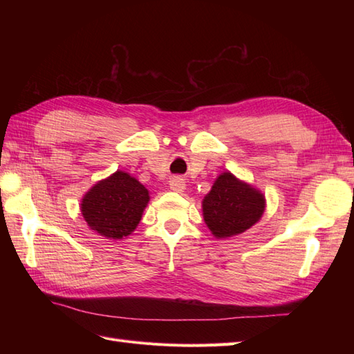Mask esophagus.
I'll return each mask as SVG.
<instances>
[{"mask_svg":"<svg viewBox=\"0 0 354 354\" xmlns=\"http://www.w3.org/2000/svg\"><path fill=\"white\" fill-rule=\"evenodd\" d=\"M169 189L173 192H177V194H183L186 190V183L181 177H173L169 180Z\"/></svg>","mask_w":354,"mask_h":354,"instance_id":"obj_1","label":"esophagus"}]
</instances>
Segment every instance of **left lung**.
<instances>
[{"label":"left lung","mask_w":354,"mask_h":354,"mask_svg":"<svg viewBox=\"0 0 354 354\" xmlns=\"http://www.w3.org/2000/svg\"><path fill=\"white\" fill-rule=\"evenodd\" d=\"M266 208L260 190L234 177L221 173L202 201L203 220L217 239L243 233L259 221Z\"/></svg>","instance_id":"obj_1"}]
</instances>
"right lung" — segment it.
I'll use <instances>...</instances> for the list:
<instances>
[{"instance_id": "right-lung-1", "label": "right lung", "mask_w": 354, "mask_h": 354, "mask_svg": "<svg viewBox=\"0 0 354 354\" xmlns=\"http://www.w3.org/2000/svg\"><path fill=\"white\" fill-rule=\"evenodd\" d=\"M149 199V190L140 181L116 171L84 195L81 212L91 230L106 239L121 241L138 226Z\"/></svg>"}]
</instances>
